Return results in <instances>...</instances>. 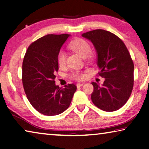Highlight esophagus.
Here are the masks:
<instances>
[{
	"instance_id": "34e87169",
	"label": "esophagus",
	"mask_w": 149,
	"mask_h": 149,
	"mask_svg": "<svg viewBox=\"0 0 149 149\" xmlns=\"http://www.w3.org/2000/svg\"><path fill=\"white\" fill-rule=\"evenodd\" d=\"M84 85V83H78V84H76V86L77 87H79L83 86Z\"/></svg>"
}]
</instances>
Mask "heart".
<instances>
[{
	"label": "heart",
	"instance_id": "b5f03b06",
	"mask_svg": "<svg viewBox=\"0 0 149 149\" xmlns=\"http://www.w3.org/2000/svg\"><path fill=\"white\" fill-rule=\"evenodd\" d=\"M68 47L73 51L76 52L82 58H86L89 56L91 52V49L89 44L84 39H76L70 42ZM66 53L64 50H60L57 55V62L60 66H63L65 64ZM72 78L76 80H82L84 79L85 74L80 71H74L72 73Z\"/></svg>",
	"mask_w": 149,
	"mask_h": 149
}]
</instances>
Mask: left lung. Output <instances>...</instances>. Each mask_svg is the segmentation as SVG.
Returning a JSON list of instances; mask_svg holds the SVG:
<instances>
[{"label": "left lung", "instance_id": "obj_1", "mask_svg": "<svg viewBox=\"0 0 149 149\" xmlns=\"http://www.w3.org/2000/svg\"><path fill=\"white\" fill-rule=\"evenodd\" d=\"M81 36L94 46L99 75L105 79L102 85L92 83L93 104L106 112L120 109L129 99L133 87L134 65L127 47L119 37L106 30H93Z\"/></svg>", "mask_w": 149, "mask_h": 149}]
</instances>
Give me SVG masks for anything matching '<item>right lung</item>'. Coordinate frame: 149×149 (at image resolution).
Returning <instances> with one entry per match:
<instances>
[{"instance_id": "1", "label": "right lung", "mask_w": 149, "mask_h": 149, "mask_svg": "<svg viewBox=\"0 0 149 149\" xmlns=\"http://www.w3.org/2000/svg\"><path fill=\"white\" fill-rule=\"evenodd\" d=\"M70 35H47L29 45L22 65V82L27 98L35 110L46 116L62 113L77 89L74 84H55L57 55Z\"/></svg>"}]
</instances>
